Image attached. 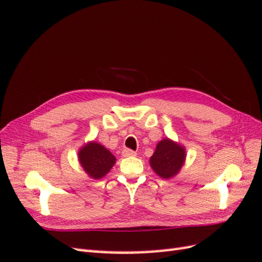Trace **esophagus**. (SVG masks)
<instances>
[{
	"instance_id": "34e87169",
	"label": "esophagus",
	"mask_w": 262,
	"mask_h": 262,
	"mask_svg": "<svg viewBox=\"0 0 262 262\" xmlns=\"http://www.w3.org/2000/svg\"><path fill=\"white\" fill-rule=\"evenodd\" d=\"M136 153L134 151H132L129 148H125L124 151H122V157L125 158H129V157H135Z\"/></svg>"
}]
</instances>
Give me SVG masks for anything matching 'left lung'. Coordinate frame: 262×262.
I'll return each instance as SVG.
<instances>
[{
    "label": "left lung",
    "mask_w": 262,
    "mask_h": 262,
    "mask_svg": "<svg viewBox=\"0 0 262 262\" xmlns=\"http://www.w3.org/2000/svg\"><path fill=\"white\" fill-rule=\"evenodd\" d=\"M186 157L185 146L166 137L157 144L153 155L149 158V165L159 177L171 179L180 172Z\"/></svg>",
    "instance_id": "8db88e82"
}]
</instances>
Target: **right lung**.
I'll return each mask as SVG.
<instances>
[{
    "mask_svg": "<svg viewBox=\"0 0 262 262\" xmlns=\"http://www.w3.org/2000/svg\"><path fill=\"white\" fill-rule=\"evenodd\" d=\"M77 159L88 177L96 180L103 178L116 163L115 155L96 141L84 144L77 152Z\"/></svg>",
    "mask_w": 262,
    "mask_h": 262,
    "instance_id": "obj_1",
    "label": "right lung"
}]
</instances>
